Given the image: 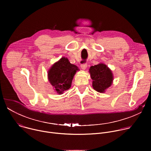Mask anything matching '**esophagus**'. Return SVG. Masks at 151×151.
<instances>
[{
	"mask_svg": "<svg viewBox=\"0 0 151 151\" xmlns=\"http://www.w3.org/2000/svg\"><path fill=\"white\" fill-rule=\"evenodd\" d=\"M87 68V64H82L81 65V68L82 70H85Z\"/></svg>",
	"mask_w": 151,
	"mask_h": 151,
	"instance_id": "esophagus-1",
	"label": "esophagus"
}]
</instances>
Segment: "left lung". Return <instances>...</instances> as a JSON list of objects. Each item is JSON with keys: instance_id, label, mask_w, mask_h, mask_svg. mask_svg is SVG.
Returning <instances> with one entry per match:
<instances>
[{"instance_id": "1", "label": "left lung", "mask_w": 151, "mask_h": 151, "mask_svg": "<svg viewBox=\"0 0 151 151\" xmlns=\"http://www.w3.org/2000/svg\"><path fill=\"white\" fill-rule=\"evenodd\" d=\"M89 73L93 79V87L99 93H104L113 83L112 72L104 63H100L97 65L91 66Z\"/></svg>"}]
</instances>
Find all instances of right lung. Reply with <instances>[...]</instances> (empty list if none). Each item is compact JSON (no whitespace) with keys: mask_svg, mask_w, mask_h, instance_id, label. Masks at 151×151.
I'll list each match as a JSON object with an SVG mask.
<instances>
[{"mask_svg":"<svg viewBox=\"0 0 151 151\" xmlns=\"http://www.w3.org/2000/svg\"><path fill=\"white\" fill-rule=\"evenodd\" d=\"M79 68L71 64L66 57H61L48 71V79L54 91L58 94L71 87L72 80Z\"/></svg>","mask_w":151,"mask_h":151,"instance_id":"obj_1","label":"right lung"}]
</instances>
